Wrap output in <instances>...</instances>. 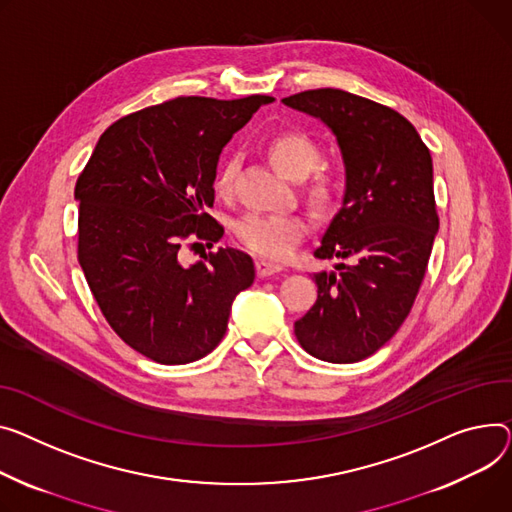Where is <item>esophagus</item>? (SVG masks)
Masks as SVG:
<instances>
[{"mask_svg": "<svg viewBox=\"0 0 512 512\" xmlns=\"http://www.w3.org/2000/svg\"><path fill=\"white\" fill-rule=\"evenodd\" d=\"M278 271H282V265H280V263L267 261V259H257V276H259V278L274 276V274H278Z\"/></svg>", "mask_w": 512, "mask_h": 512, "instance_id": "1", "label": "esophagus"}]
</instances>
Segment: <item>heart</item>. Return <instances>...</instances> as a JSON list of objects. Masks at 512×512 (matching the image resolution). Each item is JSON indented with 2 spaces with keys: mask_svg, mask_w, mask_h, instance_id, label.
Returning a JSON list of instances; mask_svg holds the SVG:
<instances>
[{
  "mask_svg": "<svg viewBox=\"0 0 512 512\" xmlns=\"http://www.w3.org/2000/svg\"><path fill=\"white\" fill-rule=\"evenodd\" d=\"M271 164L288 179H304L319 164L317 144L298 131H284L271 138L267 146ZM236 175V160L228 158L220 164L214 177V193L222 199L232 195ZM309 197L317 208H329L335 199V181L319 173L309 185ZM309 232V220L300 214H247L234 224L238 243L255 255L282 261L290 257L302 236Z\"/></svg>",
  "mask_w": 512,
  "mask_h": 512,
  "instance_id": "obj_1",
  "label": "heart"
}]
</instances>
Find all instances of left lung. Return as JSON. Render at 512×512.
I'll return each mask as SVG.
<instances>
[{"label":"left lung","instance_id":"1","mask_svg":"<svg viewBox=\"0 0 512 512\" xmlns=\"http://www.w3.org/2000/svg\"><path fill=\"white\" fill-rule=\"evenodd\" d=\"M282 102L321 119L342 150L344 201L315 257L352 259L313 276L317 302L294 333L319 360L358 362L397 333L422 286L438 232L432 156L403 115L352 92L319 88Z\"/></svg>","mask_w":512,"mask_h":512}]
</instances>
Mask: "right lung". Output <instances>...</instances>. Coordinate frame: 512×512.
<instances>
[{
    "label": "right lung",
    "instance_id": "add662e5",
    "mask_svg": "<svg viewBox=\"0 0 512 512\" xmlns=\"http://www.w3.org/2000/svg\"><path fill=\"white\" fill-rule=\"evenodd\" d=\"M271 96H179L115 121L78 177V261L102 315L135 352L160 364L208 356L232 300L255 280L236 249L185 265L183 247L218 243L208 214L222 148ZM203 247V245H201Z\"/></svg>",
    "mask_w": 512,
    "mask_h": 512
}]
</instances>
